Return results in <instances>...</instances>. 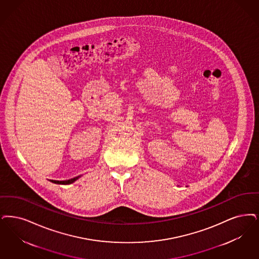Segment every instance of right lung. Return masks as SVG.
Listing matches in <instances>:
<instances>
[{"label":"right lung","mask_w":259,"mask_h":259,"mask_svg":"<svg viewBox=\"0 0 259 259\" xmlns=\"http://www.w3.org/2000/svg\"><path fill=\"white\" fill-rule=\"evenodd\" d=\"M80 176H76L74 178L71 179H68V180H64V181H58V180H52L53 183H56V184H63V185H66V184H71L74 181H76Z\"/></svg>","instance_id":"add662e5"}]
</instances>
